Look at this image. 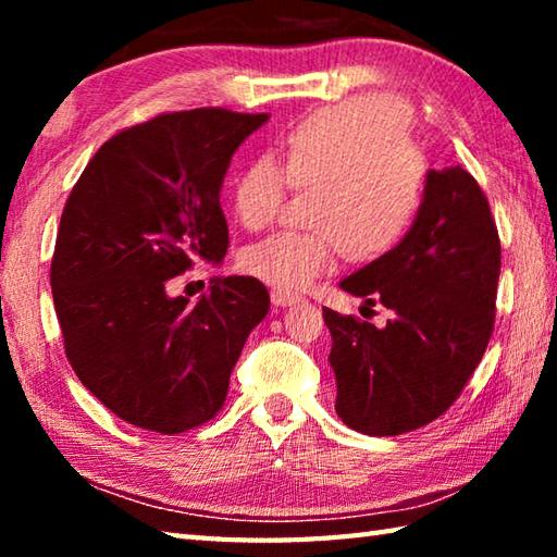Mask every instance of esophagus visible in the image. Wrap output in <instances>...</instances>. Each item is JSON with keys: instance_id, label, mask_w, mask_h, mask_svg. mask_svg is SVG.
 <instances>
[{"instance_id": "obj_1", "label": "esophagus", "mask_w": 557, "mask_h": 557, "mask_svg": "<svg viewBox=\"0 0 557 557\" xmlns=\"http://www.w3.org/2000/svg\"><path fill=\"white\" fill-rule=\"evenodd\" d=\"M272 305L275 307H289V305H297L299 297L297 295H289V292H282V289H272Z\"/></svg>"}]
</instances>
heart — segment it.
Wrapping results in <instances>:
<instances>
[{"label": "heart", "mask_w": 557, "mask_h": 557, "mask_svg": "<svg viewBox=\"0 0 557 557\" xmlns=\"http://www.w3.org/2000/svg\"><path fill=\"white\" fill-rule=\"evenodd\" d=\"M235 176L233 206L252 231L268 228L289 188H314L309 225L245 248L243 270L282 292L307 289L338 256L369 262L412 228L425 199V162L400 102L358 96L312 112Z\"/></svg>", "instance_id": "b5f03b06"}]
</instances>
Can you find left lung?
Segmentation results:
<instances>
[{"instance_id": "left-lung-1", "label": "left lung", "mask_w": 557, "mask_h": 557, "mask_svg": "<svg viewBox=\"0 0 557 557\" xmlns=\"http://www.w3.org/2000/svg\"><path fill=\"white\" fill-rule=\"evenodd\" d=\"M498 270L502 240L482 186L461 166L430 169L408 235L342 280L348 295L395 317L379 329L324 307L338 418L373 437L437 420L492 338Z\"/></svg>"}]
</instances>
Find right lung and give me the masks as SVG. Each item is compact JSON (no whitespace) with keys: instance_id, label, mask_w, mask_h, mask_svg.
Instances as JSON below:
<instances>
[{"instance_id":"1","label":"right lung","mask_w":557,"mask_h":557,"mask_svg":"<svg viewBox=\"0 0 557 557\" xmlns=\"http://www.w3.org/2000/svg\"><path fill=\"white\" fill-rule=\"evenodd\" d=\"M268 122L225 108L166 112L102 145L65 201L51 289L65 356L120 420L178 435L223 408L245 338L270 295L256 277H219L188 305L166 282L223 260L221 186L231 157Z\"/></svg>"}]
</instances>
